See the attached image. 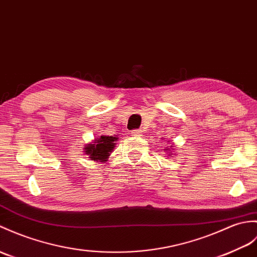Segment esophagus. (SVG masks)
Segmentation results:
<instances>
[{"label": "esophagus", "mask_w": 257, "mask_h": 257, "mask_svg": "<svg viewBox=\"0 0 257 257\" xmlns=\"http://www.w3.org/2000/svg\"><path fill=\"white\" fill-rule=\"evenodd\" d=\"M131 136L141 137L142 136V131L140 129H135V130H133V133H131Z\"/></svg>", "instance_id": "34e87169"}]
</instances>
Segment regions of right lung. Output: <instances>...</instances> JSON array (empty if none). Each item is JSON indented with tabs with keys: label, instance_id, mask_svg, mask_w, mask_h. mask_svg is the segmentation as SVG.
I'll use <instances>...</instances> for the list:
<instances>
[{
	"label": "right lung",
	"instance_id": "1",
	"mask_svg": "<svg viewBox=\"0 0 257 257\" xmlns=\"http://www.w3.org/2000/svg\"><path fill=\"white\" fill-rule=\"evenodd\" d=\"M118 138L116 137H107L100 136L97 140L93 142V145H87L85 152L92 161H99V162H105L108 159L109 153L115 148V141Z\"/></svg>",
	"mask_w": 257,
	"mask_h": 257
}]
</instances>
